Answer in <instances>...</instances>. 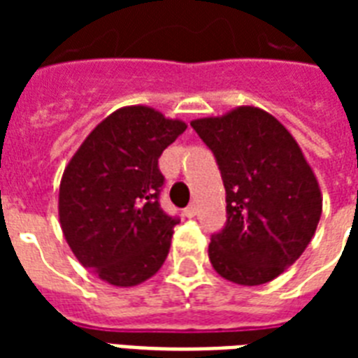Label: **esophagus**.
<instances>
[{"instance_id": "esophagus-1", "label": "esophagus", "mask_w": 358, "mask_h": 358, "mask_svg": "<svg viewBox=\"0 0 358 358\" xmlns=\"http://www.w3.org/2000/svg\"><path fill=\"white\" fill-rule=\"evenodd\" d=\"M184 215H185V217H195V215H196V206H195V204H191V206L185 208Z\"/></svg>"}]
</instances>
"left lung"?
I'll use <instances>...</instances> for the list:
<instances>
[{
    "mask_svg": "<svg viewBox=\"0 0 358 358\" xmlns=\"http://www.w3.org/2000/svg\"><path fill=\"white\" fill-rule=\"evenodd\" d=\"M191 126L215 154L227 191V224L208 247L213 269L239 286L271 282L314 238L323 208L316 174L294 135L260 108Z\"/></svg>",
    "mask_w": 358,
    "mask_h": 358,
    "instance_id": "1",
    "label": "left lung"
}]
</instances>
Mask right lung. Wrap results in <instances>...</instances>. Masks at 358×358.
<instances>
[{
    "label": "right lung",
    "mask_w": 358,
    "mask_h": 358,
    "mask_svg": "<svg viewBox=\"0 0 358 358\" xmlns=\"http://www.w3.org/2000/svg\"><path fill=\"white\" fill-rule=\"evenodd\" d=\"M185 128L154 108L126 106L98 124L64 167L61 230L81 266L103 282L137 286L167 258L178 219L157 202V157Z\"/></svg>",
    "instance_id": "add662e5"
}]
</instances>
